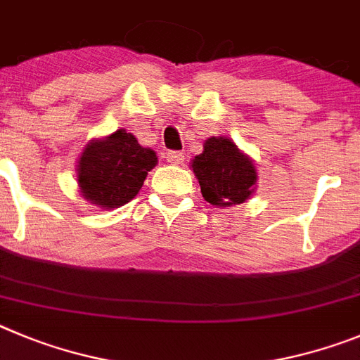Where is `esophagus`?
Returning <instances> with one entry per match:
<instances>
[{
  "label": "esophagus",
  "instance_id": "34e87169",
  "mask_svg": "<svg viewBox=\"0 0 360 360\" xmlns=\"http://www.w3.org/2000/svg\"><path fill=\"white\" fill-rule=\"evenodd\" d=\"M167 161L170 165H183L184 163V154H183V152L170 150V152H167Z\"/></svg>",
  "mask_w": 360,
  "mask_h": 360
}]
</instances>
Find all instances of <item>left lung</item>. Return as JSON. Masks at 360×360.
Listing matches in <instances>:
<instances>
[{
	"mask_svg": "<svg viewBox=\"0 0 360 360\" xmlns=\"http://www.w3.org/2000/svg\"><path fill=\"white\" fill-rule=\"evenodd\" d=\"M200 184V193L215 208L245 202L257 190L255 161L226 136H212L202 152L190 163Z\"/></svg>",
	"mask_w": 360,
	"mask_h": 360,
	"instance_id": "left-lung-1",
	"label": "left lung"
}]
</instances>
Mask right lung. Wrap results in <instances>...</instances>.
Segmentation results:
<instances>
[{
    "label": "right lung",
    "mask_w": 360,
    "mask_h": 360,
    "mask_svg": "<svg viewBox=\"0 0 360 360\" xmlns=\"http://www.w3.org/2000/svg\"><path fill=\"white\" fill-rule=\"evenodd\" d=\"M156 165V152L141 147L132 132L118 129L84 147L77 161L79 192L96 208H120L138 195Z\"/></svg>",
    "instance_id": "add662e5"
}]
</instances>
